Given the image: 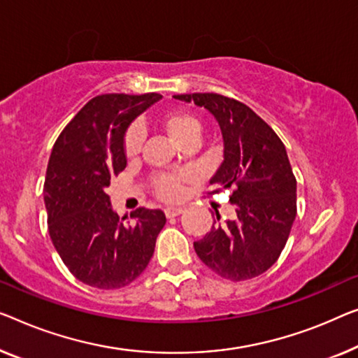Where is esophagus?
Segmentation results:
<instances>
[{"label":"esophagus","instance_id":"obj_1","mask_svg":"<svg viewBox=\"0 0 358 358\" xmlns=\"http://www.w3.org/2000/svg\"><path fill=\"white\" fill-rule=\"evenodd\" d=\"M165 215H167V218H173V217H178L180 213L185 212V207H167V209L164 210Z\"/></svg>","mask_w":358,"mask_h":358}]
</instances>
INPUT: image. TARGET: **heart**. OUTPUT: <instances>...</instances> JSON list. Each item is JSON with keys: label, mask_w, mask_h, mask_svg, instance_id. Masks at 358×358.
Listing matches in <instances>:
<instances>
[{"label": "heart", "mask_w": 358, "mask_h": 358, "mask_svg": "<svg viewBox=\"0 0 358 358\" xmlns=\"http://www.w3.org/2000/svg\"><path fill=\"white\" fill-rule=\"evenodd\" d=\"M161 125L167 135L180 145L188 138H197L201 133V124L193 114L183 110L169 112L161 119ZM143 145V130L140 125H133L127 130L124 138V154L128 161H135L140 156ZM157 194L162 199H177L181 191V181L177 177H161L156 180Z\"/></svg>", "instance_id": "1"}]
</instances>
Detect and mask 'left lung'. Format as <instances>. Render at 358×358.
<instances>
[{
  "instance_id": "1",
  "label": "left lung",
  "mask_w": 358,
  "mask_h": 358,
  "mask_svg": "<svg viewBox=\"0 0 358 358\" xmlns=\"http://www.w3.org/2000/svg\"><path fill=\"white\" fill-rule=\"evenodd\" d=\"M204 108L218 122L223 161L210 178L212 193L231 189V220L215 212L212 230L194 243L202 262L222 278L244 281L278 260L296 218V178L278 135L236 99L217 93L175 94Z\"/></svg>"
}]
</instances>
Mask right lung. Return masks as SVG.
<instances>
[{
  "label": "right lung",
  "mask_w": 358,
  "mask_h": 358,
  "mask_svg": "<svg viewBox=\"0 0 358 358\" xmlns=\"http://www.w3.org/2000/svg\"><path fill=\"white\" fill-rule=\"evenodd\" d=\"M162 96H96L69 122L52 148L45 180L48 230L62 262L85 285L117 289L149 264L165 225L159 209H136L125 222L106 189L127 167L128 127Z\"/></svg>",
  "instance_id": "1"
}]
</instances>
